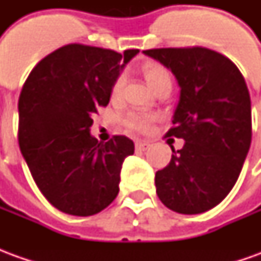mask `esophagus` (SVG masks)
<instances>
[{
	"mask_svg": "<svg viewBox=\"0 0 261 261\" xmlns=\"http://www.w3.org/2000/svg\"><path fill=\"white\" fill-rule=\"evenodd\" d=\"M149 148V142L147 141H136V149L137 151H147Z\"/></svg>",
	"mask_w": 261,
	"mask_h": 261,
	"instance_id": "34e87169",
	"label": "esophagus"
}]
</instances>
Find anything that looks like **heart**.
<instances>
[{"label": "heart", "instance_id": "heart-1", "mask_svg": "<svg viewBox=\"0 0 261 261\" xmlns=\"http://www.w3.org/2000/svg\"><path fill=\"white\" fill-rule=\"evenodd\" d=\"M142 74L145 78V82L148 86L152 89L153 92L158 89L159 86L165 85V84H169L170 76L169 72L159 64H145L142 67ZM121 86H123V76H119L116 82H114L113 88H112V95L117 96L121 91ZM152 117L151 116H144V114H137V113H130L124 119V124L131 128V130L137 131H147L151 125Z\"/></svg>", "mask_w": 261, "mask_h": 261}]
</instances>
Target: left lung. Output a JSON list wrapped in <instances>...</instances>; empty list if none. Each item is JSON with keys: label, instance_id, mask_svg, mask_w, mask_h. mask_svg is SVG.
Here are the masks:
<instances>
[{"label": "left lung", "instance_id": "1", "mask_svg": "<svg viewBox=\"0 0 261 261\" xmlns=\"http://www.w3.org/2000/svg\"><path fill=\"white\" fill-rule=\"evenodd\" d=\"M142 53L172 71L180 88L168 136L169 165L155 175L159 200L179 214H201L228 196L252 142V105L241 71L204 47L152 48Z\"/></svg>", "mask_w": 261, "mask_h": 261}]
</instances>
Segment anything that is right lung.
<instances>
[{
	"label": "right lung",
	"instance_id": "obj_1",
	"mask_svg": "<svg viewBox=\"0 0 261 261\" xmlns=\"http://www.w3.org/2000/svg\"><path fill=\"white\" fill-rule=\"evenodd\" d=\"M138 53L67 44L32 69L22 88L20 152L39 190L63 213L89 217L119 194L121 165L134 142L124 136L99 142L91 134L92 114L108 106L114 82Z\"/></svg>",
	"mask_w": 261,
	"mask_h": 261
}]
</instances>
